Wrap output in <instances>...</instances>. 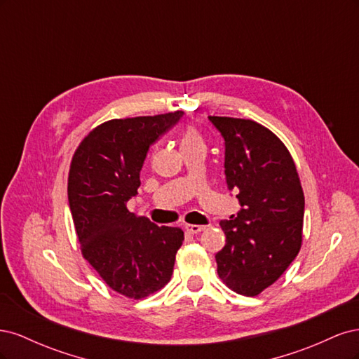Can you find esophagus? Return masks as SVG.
Segmentation results:
<instances>
[{"mask_svg": "<svg viewBox=\"0 0 359 359\" xmlns=\"http://www.w3.org/2000/svg\"><path fill=\"white\" fill-rule=\"evenodd\" d=\"M186 231L189 232V233H199V232H202V231H205V226H201V224H187L186 226Z\"/></svg>", "mask_w": 359, "mask_h": 359, "instance_id": "obj_1", "label": "esophagus"}]
</instances>
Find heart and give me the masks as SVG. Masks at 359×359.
Returning <instances> with one entry per match:
<instances>
[{
	"label": "heart",
	"mask_w": 359,
	"mask_h": 359,
	"mask_svg": "<svg viewBox=\"0 0 359 359\" xmlns=\"http://www.w3.org/2000/svg\"><path fill=\"white\" fill-rule=\"evenodd\" d=\"M180 145H181V151L189 147H203V139L196 128L187 127L184 130V133L180 139Z\"/></svg>",
	"instance_id": "1"
}]
</instances>
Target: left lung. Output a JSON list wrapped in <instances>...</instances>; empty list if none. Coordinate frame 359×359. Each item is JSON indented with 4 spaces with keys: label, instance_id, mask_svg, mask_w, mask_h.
I'll return each instance as SVG.
<instances>
[{
    "label": "left lung",
    "instance_id": "1",
    "mask_svg": "<svg viewBox=\"0 0 359 359\" xmlns=\"http://www.w3.org/2000/svg\"><path fill=\"white\" fill-rule=\"evenodd\" d=\"M224 139V175L243 210L220 222L226 244L215 255L223 283L256 297L280 278L302 244L304 191L289 149L253 119L210 116Z\"/></svg>",
    "mask_w": 359,
    "mask_h": 359
}]
</instances>
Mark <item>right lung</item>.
Masks as SVG:
<instances>
[{"label":"right lung","mask_w":359,"mask_h":359,"mask_svg":"<svg viewBox=\"0 0 359 359\" xmlns=\"http://www.w3.org/2000/svg\"><path fill=\"white\" fill-rule=\"evenodd\" d=\"M182 114L109 119L93 128L72 157L67 194L82 256L127 298L142 299L165 287L184 241L180 227H158L127 210L149 147Z\"/></svg>","instance_id":"right-lung-1"}]
</instances>
